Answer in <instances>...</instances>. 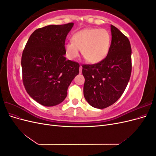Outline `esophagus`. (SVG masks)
Masks as SVG:
<instances>
[{
    "label": "esophagus",
    "mask_w": 156,
    "mask_h": 156,
    "mask_svg": "<svg viewBox=\"0 0 156 156\" xmlns=\"http://www.w3.org/2000/svg\"><path fill=\"white\" fill-rule=\"evenodd\" d=\"M82 69H83L82 66H80V67H79V73H82Z\"/></svg>",
    "instance_id": "esophagus-1"
}]
</instances>
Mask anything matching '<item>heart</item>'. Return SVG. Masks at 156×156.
Segmentation results:
<instances>
[{
	"instance_id": "b5f03b06",
	"label": "heart",
	"mask_w": 156,
	"mask_h": 156,
	"mask_svg": "<svg viewBox=\"0 0 156 156\" xmlns=\"http://www.w3.org/2000/svg\"><path fill=\"white\" fill-rule=\"evenodd\" d=\"M72 41L64 45L66 55L69 60H74L79 55V50L87 62L96 64L104 60L110 50V33L104 29H85L75 32Z\"/></svg>"
}]
</instances>
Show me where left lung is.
Returning <instances> with one entry per match:
<instances>
[{
	"label": "left lung",
	"instance_id": "obj_1",
	"mask_svg": "<svg viewBox=\"0 0 156 156\" xmlns=\"http://www.w3.org/2000/svg\"><path fill=\"white\" fill-rule=\"evenodd\" d=\"M110 50L107 57L94 64L83 65L85 79L84 98L94 108H104L121 97L131 73V48L128 38L113 25Z\"/></svg>",
	"mask_w": 156,
	"mask_h": 156
}]
</instances>
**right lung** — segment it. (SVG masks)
<instances>
[{"label":"right lung","instance_id":"right-lung-1","mask_svg":"<svg viewBox=\"0 0 156 156\" xmlns=\"http://www.w3.org/2000/svg\"><path fill=\"white\" fill-rule=\"evenodd\" d=\"M73 25H51L36 29L23 50V84L33 100L44 106L62 102L69 84L79 73V63L64 56L65 40Z\"/></svg>","mask_w":156,"mask_h":156}]
</instances>
